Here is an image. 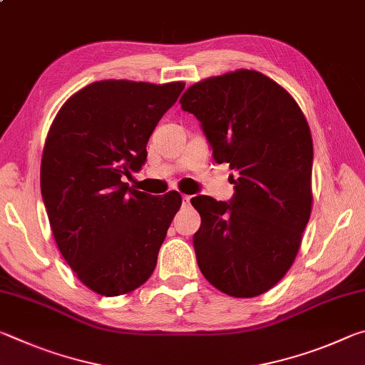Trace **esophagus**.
<instances>
[{
  "label": "esophagus",
  "mask_w": 365,
  "mask_h": 365,
  "mask_svg": "<svg viewBox=\"0 0 365 365\" xmlns=\"http://www.w3.org/2000/svg\"><path fill=\"white\" fill-rule=\"evenodd\" d=\"M182 200H183V205H188V202H190V196H182Z\"/></svg>",
  "instance_id": "esophagus-1"
}]
</instances>
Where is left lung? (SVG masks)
I'll use <instances>...</instances> for the list:
<instances>
[{
	"instance_id": "obj_1",
	"label": "left lung",
	"mask_w": 365,
	"mask_h": 365,
	"mask_svg": "<svg viewBox=\"0 0 365 365\" xmlns=\"http://www.w3.org/2000/svg\"><path fill=\"white\" fill-rule=\"evenodd\" d=\"M180 103L200 120L215 163L238 174L230 201L191 197L201 215L193 237L201 274L228 296L262 294L292 267L311 217L307 122L292 95L256 71L202 80Z\"/></svg>"
}]
</instances>
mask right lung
<instances>
[{
  "mask_svg": "<svg viewBox=\"0 0 365 365\" xmlns=\"http://www.w3.org/2000/svg\"><path fill=\"white\" fill-rule=\"evenodd\" d=\"M185 83L101 80L64 103L49 128L40 183L49 225L66 262L103 296L150 279L182 196L128 188L146 143Z\"/></svg>",
  "mask_w": 365,
  "mask_h": 365,
  "instance_id": "1",
  "label": "right lung"
}]
</instances>
